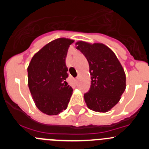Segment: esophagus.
Here are the masks:
<instances>
[{"instance_id":"1","label":"esophagus","mask_w":149,"mask_h":149,"mask_svg":"<svg viewBox=\"0 0 149 149\" xmlns=\"http://www.w3.org/2000/svg\"><path fill=\"white\" fill-rule=\"evenodd\" d=\"M77 81H78V80H77V78H76V79H75V80H74V83H75V84H77Z\"/></svg>"}]
</instances>
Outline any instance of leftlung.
<instances>
[{
	"label": "left lung",
	"instance_id": "1",
	"mask_svg": "<svg viewBox=\"0 0 149 149\" xmlns=\"http://www.w3.org/2000/svg\"><path fill=\"white\" fill-rule=\"evenodd\" d=\"M77 49L89 63L91 86L84 94L90 110L105 113L120 100L126 86L125 74L115 54L101 43L77 42Z\"/></svg>",
	"mask_w": 149,
	"mask_h": 149
}]
</instances>
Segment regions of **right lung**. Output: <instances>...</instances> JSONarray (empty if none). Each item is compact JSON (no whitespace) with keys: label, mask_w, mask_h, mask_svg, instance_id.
Returning <instances> with one entry per match:
<instances>
[{"label":"right lung","mask_w":149,"mask_h":149,"mask_svg":"<svg viewBox=\"0 0 149 149\" xmlns=\"http://www.w3.org/2000/svg\"><path fill=\"white\" fill-rule=\"evenodd\" d=\"M73 40L52 41L33 56L27 68L28 86L36 106L47 115H57L68 107L72 88L66 78L65 58Z\"/></svg>","instance_id":"add662e5"}]
</instances>
